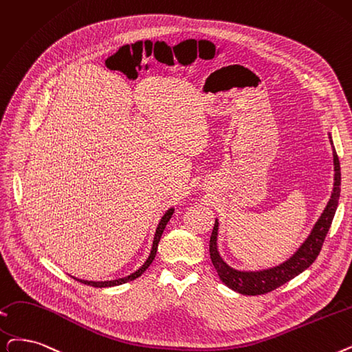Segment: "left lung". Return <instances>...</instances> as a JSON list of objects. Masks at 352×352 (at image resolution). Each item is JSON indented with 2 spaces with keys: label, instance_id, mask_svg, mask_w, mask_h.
Segmentation results:
<instances>
[{
  "label": "left lung",
  "instance_id": "1",
  "mask_svg": "<svg viewBox=\"0 0 352 352\" xmlns=\"http://www.w3.org/2000/svg\"><path fill=\"white\" fill-rule=\"evenodd\" d=\"M331 140V133H329ZM332 144V140H331ZM332 155H333V188L329 201L325 207V210L320 214V217L315 223L312 232L309 233L308 239L305 240L300 248L290 256L287 261L283 263L263 269V270H237L232 266H228L219 253L217 249V236H219V220L216 219L214 223L212 233L210 237V257L214 269L217 270L221 282L230 289L236 290V292L241 295H263L267 292H272L276 287L282 286L283 283L289 282L298 276L305 269H308L318 257L320 248H322L324 240L327 237V233L331 227V223L333 220L335 211L338 207L340 192H341V166L340 160L337 155V151L332 146Z\"/></svg>",
  "mask_w": 352,
  "mask_h": 352
}]
</instances>
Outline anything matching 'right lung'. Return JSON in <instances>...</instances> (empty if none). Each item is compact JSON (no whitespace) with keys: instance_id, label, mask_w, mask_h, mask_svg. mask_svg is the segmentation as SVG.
<instances>
[{"instance_id":"1","label":"right lung","mask_w":352,"mask_h":352,"mask_svg":"<svg viewBox=\"0 0 352 352\" xmlns=\"http://www.w3.org/2000/svg\"><path fill=\"white\" fill-rule=\"evenodd\" d=\"M173 212H174V208L171 207V208H168L166 211H165V214L162 216V219L160 220V223H158V227H157V230H155V236H154V241H152V249H151V253H149V256H148V258L145 261V263L136 270V272H133V273H131L129 276H126V278H120V279H116V280H104V282H94V280H82V279H76V280H79V282H82V283H85V285H89V286H94V287H111V286H118V285H124V283H126V282H131V280H135L136 278H140L141 274L149 267V265L152 263V261H154L155 258V254H157V249H158V243H160V240H161V236H162V233H164V230H165V226H166V223L170 221V219L173 217Z\"/></svg>"}]
</instances>
